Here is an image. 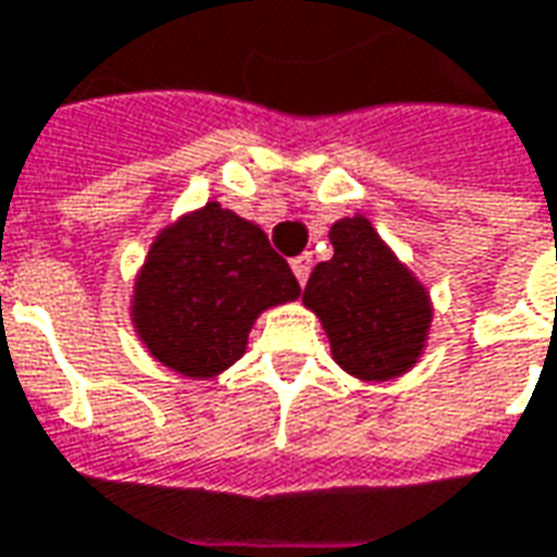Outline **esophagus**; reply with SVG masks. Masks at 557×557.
<instances>
[{"mask_svg":"<svg viewBox=\"0 0 557 557\" xmlns=\"http://www.w3.org/2000/svg\"><path fill=\"white\" fill-rule=\"evenodd\" d=\"M310 268H313L310 252H305V256H295V259H292V274L298 277V283H301V286H305L307 277H310Z\"/></svg>","mask_w":557,"mask_h":557,"instance_id":"34e87169","label":"esophagus"}]
</instances>
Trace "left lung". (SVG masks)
I'll use <instances>...</instances> for the list:
<instances>
[{
	"mask_svg": "<svg viewBox=\"0 0 557 557\" xmlns=\"http://www.w3.org/2000/svg\"><path fill=\"white\" fill-rule=\"evenodd\" d=\"M334 256L305 286V307L329 334L332 359L361 383H388L425 356L434 305L431 292L380 238L364 213L329 232Z\"/></svg>",
	"mask_w": 557,
	"mask_h": 557,
	"instance_id": "obj_1",
	"label": "left lung"
}]
</instances>
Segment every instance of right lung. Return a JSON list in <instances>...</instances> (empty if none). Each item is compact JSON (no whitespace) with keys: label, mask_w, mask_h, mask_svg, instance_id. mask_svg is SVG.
I'll return each instance as SVG.
<instances>
[{"label":"right lung","mask_w":557,"mask_h":557,"mask_svg":"<svg viewBox=\"0 0 557 557\" xmlns=\"http://www.w3.org/2000/svg\"><path fill=\"white\" fill-rule=\"evenodd\" d=\"M298 295L265 232L208 201L159 228L132 283L129 317L159 364L211 380L247 352L256 319Z\"/></svg>","instance_id":"1"}]
</instances>
